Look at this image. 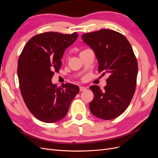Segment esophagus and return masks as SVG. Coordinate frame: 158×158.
<instances>
[{
    "label": "esophagus",
    "instance_id": "obj_1",
    "mask_svg": "<svg viewBox=\"0 0 158 158\" xmlns=\"http://www.w3.org/2000/svg\"><path fill=\"white\" fill-rule=\"evenodd\" d=\"M86 88H85V87H84V86H80V92H82V91H85V90H86Z\"/></svg>",
    "mask_w": 158,
    "mask_h": 158
}]
</instances>
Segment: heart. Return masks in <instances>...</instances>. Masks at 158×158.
I'll use <instances>...</instances> for the list:
<instances>
[{"instance_id": "b5f03b06", "label": "heart", "mask_w": 158, "mask_h": 158, "mask_svg": "<svg viewBox=\"0 0 158 158\" xmlns=\"http://www.w3.org/2000/svg\"><path fill=\"white\" fill-rule=\"evenodd\" d=\"M84 51H85V50H84Z\"/></svg>"}]
</instances>
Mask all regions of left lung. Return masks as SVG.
Segmentation results:
<instances>
[{"label":"left lung","instance_id":"left-lung-1","mask_svg":"<svg viewBox=\"0 0 158 158\" xmlns=\"http://www.w3.org/2000/svg\"><path fill=\"white\" fill-rule=\"evenodd\" d=\"M82 39L95 52L99 73L109 76L103 90L97 85L89 87L94 95L89 103L90 111L95 117L111 120L125 111L135 92L136 58L127 38L114 30L85 33Z\"/></svg>","mask_w":158,"mask_h":158}]
</instances>
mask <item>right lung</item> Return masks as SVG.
<instances>
[{"label":"right lung","mask_w":158,"mask_h":158,"mask_svg":"<svg viewBox=\"0 0 158 158\" xmlns=\"http://www.w3.org/2000/svg\"><path fill=\"white\" fill-rule=\"evenodd\" d=\"M78 34L45 32L27 41L19 57L18 76L22 98L27 109L38 120L47 123L63 118L79 92L77 85L67 83L58 88L51 82L59 71L65 49Z\"/></svg>","instance_id":"add662e5"}]
</instances>
